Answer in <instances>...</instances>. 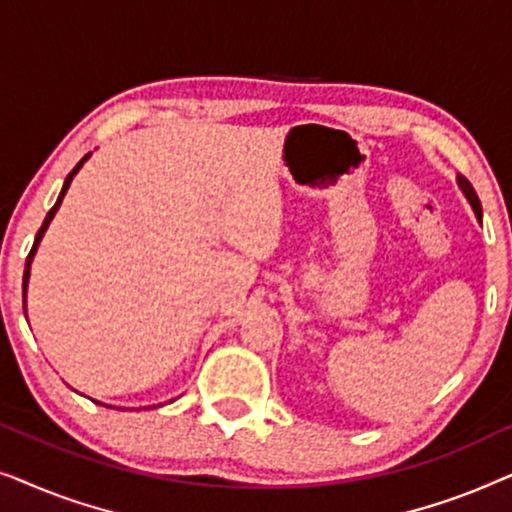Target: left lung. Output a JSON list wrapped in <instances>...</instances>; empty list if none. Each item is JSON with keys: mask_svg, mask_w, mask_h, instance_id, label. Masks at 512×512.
I'll list each match as a JSON object with an SVG mask.
<instances>
[{"mask_svg": "<svg viewBox=\"0 0 512 512\" xmlns=\"http://www.w3.org/2000/svg\"><path fill=\"white\" fill-rule=\"evenodd\" d=\"M457 186L461 188V193H464V198L468 200V205L473 207V212H475V216H478V219H482V207H480V200H478V193L473 191V186H471V181L468 179H464L459 174L457 177Z\"/></svg>", "mask_w": 512, "mask_h": 512, "instance_id": "left-lung-1", "label": "left lung"}]
</instances>
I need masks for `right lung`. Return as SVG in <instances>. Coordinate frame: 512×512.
I'll list each match as a JSON object with an SVG mask.
<instances>
[{"mask_svg": "<svg viewBox=\"0 0 512 512\" xmlns=\"http://www.w3.org/2000/svg\"><path fill=\"white\" fill-rule=\"evenodd\" d=\"M90 158V153H86V156H83L81 160H79V165L74 167L72 172L67 174V179H65V184H62V191H60V195H58V200H55V205L51 207V212L46 214V219H44V223H41V228H39V233H37V240H34V244H32V251H30V256H27V263H25V275H23V305H25V312H27V284H30V268H32V261H34V254H37V249H39V242L44 240V235H46V230H48V226H51V221H53V216L58 214V209H60V205H62V198H65V193H67V188H69V184H72V179L76 177V172L81 170L83 167V163H86V160ZM172 403V401H170ZM109 408V405H107Z\"/></svg>", "mask_w": 512, "mask_h": 512, "instance_id": "add662e5", "label": "right lung"}]
</instances>
